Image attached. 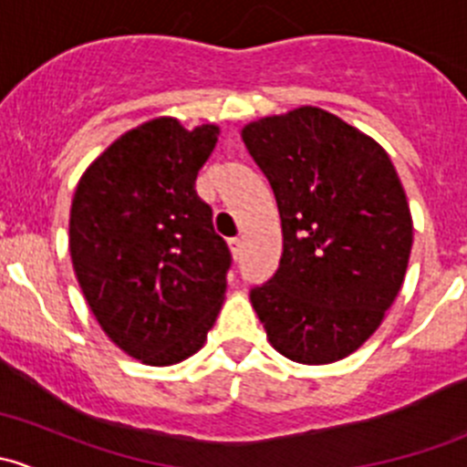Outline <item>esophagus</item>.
Listing matches in <instances>:
<instances>
[{
  "label": "esophagus",
  "mask_w": 467,
  "mask_h": 467,
  "mask_svg": "<svg viewBox=\"0 0 467 467\" xmlns=\"http://www.w3.org/2000/svg\"><path fill=\"white\" fill-rule=\"evenodd\" d=\"M242 251H244V242L242 239H230V253H233V260L237 262L239 257H242Z\"/></svg>",
  "instance_id": "1"
}]
</instances>
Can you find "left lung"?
Wrapping results in <instances>:
<instances>
[{
	"label": "left lung",
	"instance_id": "left-lung-1",
	"mask_svg": "<svg viewBox=\"0 0 467 467\" xmlns=\"http://www.w3.org/2000/svg\"><path fill=\"white\" fill-rule=\"evenodd\" d=\"M282 221L275 275L251 291L280 355L332 364L364 346L400 294L413 244L407 194L389 153L314 106L242 129Z\"/></svg>",
	"mask_w": 467,
	"mask_h": 467
}]
</instances>
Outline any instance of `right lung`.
<instances>
[{"instance_id": "add662e5", "label": "right lung", "mask_w": 467, "mask_h": 467, "mask_svg": "<svg viewBox=\"0 0 467 467\" xmlns=\"http://www.w3.org/2000/svg\"><path fill=\"white\" fill-rule=\"evenodd\" d=\"M219 126L144 121L86 169L69 212V253L94 318L149 366L203 348L225 296L230 251L194 190Z\"/></svg>"}]
</instances>
